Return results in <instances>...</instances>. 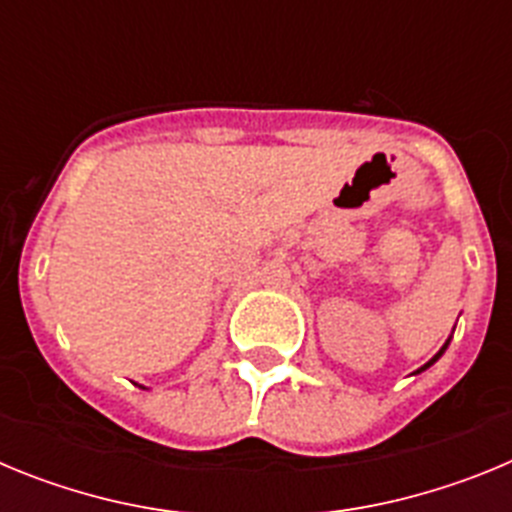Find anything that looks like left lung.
<instances>
[{
  "label": "left lung",
  "mask_w": 512,
  "mask_h": 512,
  "mask_svg": "<svg viewBox=\"0 0 512 512\" xmlns=\"http://www.w3.org/2000/svg\"><path fill=\"white\" fill-rule=\"evenodd\" d=\"M446 346H449V341L443 343V348H441V351H438V354H436V356H433V359H431V361H428V364H425V366H420L418 372H423V369H428V366H431V364H436V361H438V359H441V354H443V351H446Z\"/></svg>",
  "instance_id": "left-lung-1"
}]
</instances>
